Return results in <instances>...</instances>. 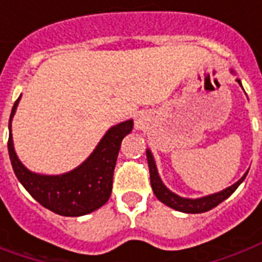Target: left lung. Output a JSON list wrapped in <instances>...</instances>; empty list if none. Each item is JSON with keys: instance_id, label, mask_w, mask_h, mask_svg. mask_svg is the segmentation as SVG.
<instances>
[{"instance_id": "8db88e82", "label": "left lung", "mask_w": 262, "mask_h": 262, "mask_svg": "<svg viewBox=\"0 0 262 262\" xmlns=\"http://www.w3.org/2000/svg\"><path fill=\"white\" fill-rule=\"evenodd\" d=\"M233 73V70H231ZM237 82L242 85V81L237 78ZM147 154V163H148V170H150V182H151V188H153L154 195L157 196L159 201L170 206V208L176 209L178 212H184V213H203V212H208L210 209L216 208L219 203H222L225 199L230 196L231 193L236 191L238 185L244 181V178L247 176V172L236 182L233 184L231 187L226 188L220 192L212 193V195H208V196L203 198H196V199H189V198H182L177 193L171 192L168 188L165 187L161 178L159 176V171H157V167H156V161H154L153 154L150 150L146 151Z\"/></svg>"}]
</instances>
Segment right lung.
I'll return each mask as SVG.
<instances>
[{
	"mask_svg": "<svg viewBox=\"0 0 262 262\" xmlns=\"http://www.w3.org/2000/svg\"><path fill=\"white\" fill-rule=\"evenodd\" d=\"M19 99L15 101L9 118L8 153L15 176L26 191L42 206L61 216L88 214L108 202L120 144L133 129V120L112 126L91 156L73 171L61 176H42L28 170L15 153L11 122Z\"/></svg>",
	"mask_w": 262,
	"mask_h": 262,
	"instance_id": "obj_1",
	"label": "right lung"
}]
</instances>
